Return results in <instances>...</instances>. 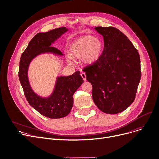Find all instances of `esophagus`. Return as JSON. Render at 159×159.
<instances>
[{
  "label": "esophagus",
  "mask_w": 159,
  "mask_h": 159,
  "mask_svg": "<svg viewBox=\"0 0 159 159\" xmlns=\"http://www.w3.org/2000/svg\"><path fill=\"white\" fill-rule=\"evenodd\" d=\"M81 76L82 77L83 80H84V81H86V75H85V72H82L81 73Z\"/></svg>",
  "instance_id": "34e87169"
}]
</instances>
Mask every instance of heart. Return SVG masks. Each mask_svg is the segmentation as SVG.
Returning a JSON list of instances; mask_svg holds the SVG:
<instances>
[{
  "instance_id": "1",
  "label": "heart",
  "mask_w": 159,
  "mask_h": 159,
  "mask_svg": "<svg viewBox=\"0 0 159 159\" xmlns=\"http://www.w3.org/2000/svg\"><path fill=\"white\" fill-rule=\"evenodd\" d=\"M103 43L100 39L90 35L83 36L72 43L70 47L71 56L81 58L86 64L95 63L100 57ZM72 59L71 57H70Z\"/></svg>"
}]
</instances>
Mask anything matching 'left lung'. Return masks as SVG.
Instances as JSON below:
<instances>
[{
  "mask_svg": "<svg viewBox=\"0 0 159 159\" xmlns=\"http://www.w3.org/2000/svg\"><path fill=\"white\" fill-rule=\"evenodd\" d=\"M104 39L97 61L84 69L92 84V96L98 108L117 114L134 102L141 78L140 58L130 40L115 27L95 28Z\"/></svg>",
  "mask_w": 159,
  "mask_h": 159,
  "instance_id": "1",
  "label": "left lung"
}]
</instances>
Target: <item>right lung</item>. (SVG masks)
<instances>
[{
	"mask_svg": "<svg viewBox=\"0 0 159 159\" xmlns=\"http://www.w3.org/2000/svg\"><path fill=\"white\" fill-rule=\"evenodd\" d=\"M67 30L65 27H61L46 33L37 34L22 54L19 63V78L28 102L41 115L52 119L63 118L69 114L73 106V95L84 82L80 71L69 76L58 77L52 95L43 98L37 96L30 87L28 69L32 60L40 54L52 52L62 56V52L51 44Z\"/></svg>",
	"mask_w": 159,
	"mask_h": 159,
	"instance_id": "1",
	"label": "right lung"
}]
</instances>
